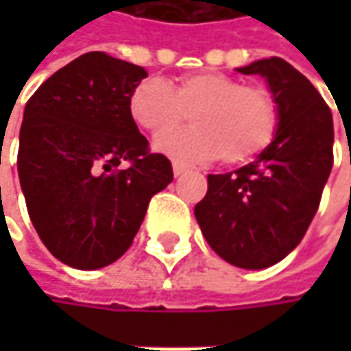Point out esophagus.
<instances>
[{
  "mask_svg": "<svg viewBox=\"0 0 351 351\" xmlns=\"http://www.w3.org/2000/svg\"><path fill=\"white\" fill-rule=\"evenodd\" d=\"M173 173H175V176H180L182 173H186V167H184V165H178V162H175V165H173Z\"/></svg>",
  "mask_w": 351,
  "mask_h": 351,
  "instance_id": "obj_1",
  "label": "esophagus"
}]
</instances>
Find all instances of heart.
<instances>
[{"instance_id": "b5f03b06", "label": "heart", "mask_w": 351, "mask_h": 351, "mask_svg": "<svg viewBox=\"0 0 351 351\" xmlns=\"http://www.w3.org/2000/svg\"><path fill=\"white\" fill-rule=\"evenodd\" d=\"M191 113L193 125L158 138L154 148L178 162L219 158L240 165L260 154L278 125L276 101L264 87L242 85L221 73H193L167 85L144 79L130 95V115L148 134L162 136Z\"/></svg>"}]
</instances>
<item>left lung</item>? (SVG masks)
<instances>
[{"label": "left lung", "instance_id": "1", "mask_svg": "<svg viewBox=\"0 0 351 351\" xmlns=\"http://www.w3.org/2000/svg\"><path fill=\"white\" fill-rule=\"evenodd\" d=\"M264 77L278 109L272 142L258 158L207 176L197 223L226 262L262 270L301 244L333 167V117L311 81L278 56L236 69Z\"/></svg>", "mask_w": 351, "mask_h": 351}]
</instances>
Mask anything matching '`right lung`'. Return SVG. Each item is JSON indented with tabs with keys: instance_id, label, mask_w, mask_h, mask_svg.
Wrapping results in <instances>:
<instances>
[{
	"instance_id": "obj_1",
	"label": "right lung",
	"mask_w": 351,
	"mask_h": 351,
	"mask_svg": "<svg viewBox=\"0 0 351 351\" xmlns=\"http://www.w3.org/2000/svg\"><path fill=\"white\" fill-rule=\"evenodd\" d=\"M144 77L138 64L87 52L26 104L20 184L42 244L66 266L95 270L121 258L152 195L173 180L171 160L150 154L130 115Z\"/></svg>"
}]
</instances>
